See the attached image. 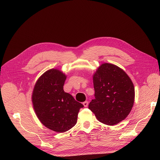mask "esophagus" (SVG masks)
Returning <instances> with one entry per match:
<instances>
[{"mask_svg":"<svg viewBox=\"0 0 160 160\" xmlns=\"http://www.w3.org/2000/svg\"><path fill=\"white\" fill-rule=\"evenodd\" d=\"M82 104H83V105H84V107H87L88 105V101H85V102H84Z\"/></svg>","mask_w":160,"mask_h":160,"instance_id":"1","label":"esophagus"}]
</instances>
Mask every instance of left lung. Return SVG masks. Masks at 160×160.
I'll return each instance as SVG.
<instances>
[{
	"instance_id": "1",
	"label": "left lung",
	"mask_w": 160,
	"mask_h": 160,
	"mask_svg": "<svg viewBox=\"0 0 160 160\" xmlns=\"http://www.w3.org/2000/svg\"><path fill=\"white\" fill-rule=\"evenodd\" d=\"M95 99L88 108L97 120L113 126L129 114L134 101V87L127 73L111 63H102L93 75Z\"/></svg>"
}]
</instances>
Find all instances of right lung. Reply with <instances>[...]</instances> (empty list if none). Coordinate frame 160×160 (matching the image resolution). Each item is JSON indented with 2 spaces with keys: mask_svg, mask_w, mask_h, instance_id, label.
Returning a JSON list of instances; mask_svg holds the SVG:
<instances>
[{
  "mask_svg": "<svg viewBox=\"0 0 160 160\" xmlns=\"http://www.w3.org/2000/svg\"><path fill=\"white\" fill-rule=\"evenodd\" d=\"M67 76L56 68L46 71L36 82L32 94L35 113L46 128L64 132L76 125L84 106L63 90Z\"/></svg>",
  "mask_w": 160,
  "mask_h": 160,
  "instance_id": "1",
  "label": "right lung"
}]
</instances>
